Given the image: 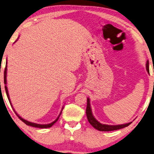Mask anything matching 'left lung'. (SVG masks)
<instances>
[{"label":"left lung","instance_id":"left-lung-1","mask_svg":"<svg viewBox=\"0 0 154 154\" xmlns=\"http://www.w3.org/2000/svg\"><path fill=\"white\" fill-rule=\"evenodd\" d=\"M149 61L147 60L146 64V70L149 73ZM87 109H86V115L87 117H88V122H90V124L92 125L94 128L97 129V130H99L100 131H115L118 130V129L123 128L124 127H126L130 125V124L132 123V122H130V123L125 124H121V125H107V124H102L97 121V119H95L94 117L92 112V109H91L90 107V102L89 98L87 99Z\"/></svg>","mask_w":154,"mask_h":154}]
</instances>
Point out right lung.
<instances>
[{
  "mask_svg": "<svg viewBox=\"0 0 154 154\" xmlns=\"http://www.w3.org/2000/svg\"><path fill=\"white\" fill-rule=\"evenodd\" d=\"M6 77H7V65L5 66V71H4V83H5V92H6V94H7V96H8V99H9V101H10V104H11V106H12V103H11V102H10V97H9V94H8V88H7V86H6V84H7ZM12 108H13V107H12ZM62 109H63V108H62ZM13 110H14V109H13ZM14 112L16 113V115H17V117H19V119H21L22 122H24V123H25V124H26V125H28V126H32V127H36V128H50V127L52 126L53 125V124H54L55 123V122H56L57 121V120H58L59 117H60V116L61 113H62V111H61L60 113V115H59L58 117H57V119H55L54 122H53L52 123L48 124H39L32 123V122H30L27 121V120L23 119V118L20 117V116H19V115H18L16 112H15V110H14Z\"/></svg>",
  "mask_w": 154,
  "mask_h": 154,
  "instance_id": "1",
  "label": "right lung"
}]
</instances>
